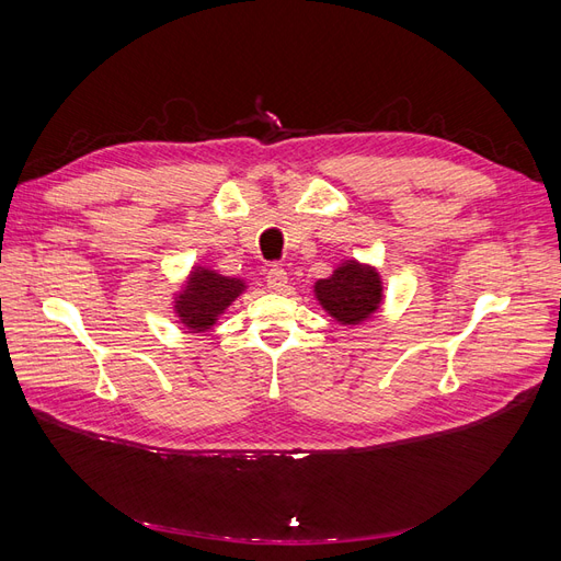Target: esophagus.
Segmentation results:
<instances>
[{"mask_svg": "<svg viewBox=\"0 0 561 561\" xmlns=\"http://www.w3.org/2000/svg\"><path fill=\"white\" fill-rule=\"evenodd\" d=\"M266 285L271 293H285L287 290V271L283 266H271L266 274Z\"/></svg>", "mask_w": 561, "mask_h": 561, "instance_id": "esophagus-1", "label": "esophagus"}]
</instances>
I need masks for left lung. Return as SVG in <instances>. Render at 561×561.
Instances as JSON below:
<instances>
[{
    "label": "left lung",
    "mask_w": 561,
    "mask_h": 561,
    "mask_svg": "<svg viewBox=\"0 0 561 561\" xmlns=\"http://www.w3.org/2000/svg\"><path fill=\"white\" fill-rule=\"evenodd\" d=\"M316 299L342 325H360L363 320L377 313L383 299L381 276L375 266L346 260L339 264L330 278L313 285Z\"/></svg>",
    "instance_id": "left-lung-1"
}]
</instances>
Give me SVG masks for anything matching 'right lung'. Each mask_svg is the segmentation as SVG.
I'll return each instance as SVG.
<instances>
[{"mask_svg":"<svg viewBox=\"0 0 561 561\" xmlns=\"http://www.w3.org/2000/svg\"><path fill=\"white\" fill-rule=\"evenodd\" d=\"M243 290L245 283L241 278L222 276L206 266H194L175 297V313L186 330L208 332Z\"/></svg>","mask_w":561,"mask_h":561,"instance_id":"add662e5","label":"right lung"}]
</instances>
